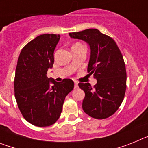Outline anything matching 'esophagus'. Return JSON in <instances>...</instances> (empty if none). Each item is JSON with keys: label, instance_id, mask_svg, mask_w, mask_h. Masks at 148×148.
<instances>
[{"label": "esophagus", "instance_id": "obj_1", "mask_svg": "<svg viewBox=\"0 0 148 148\" xmlns=\"http://www.w3.org/2000/svg\"><path fill=\"white\" fill-rule=\"evenodd\" d=\"M74 84H75V88H77V87H78V82H75V83H74Z\"/></svg>", "mask_w": 148, "mask_h": 148}]
</instances>
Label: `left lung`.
Listing matches in <instances>:
<instances>
[{
	"mask_svg": "<svg viewBox=\"0 0 148 148\" xmlns=\"http://www.w3.org/2000/svg\"><path fill=\"white\" fill-rule=\"evenodd\" d=\"M72 38L81 39L90 47L87 72L97 84L79 83L85 92L82 103L84 113L97 119H104L119 108L126 91L127 73L123 56L112 38L96 29L69 33Z\"/></svg>",
	"mask_w": 148,
	"mask_h": 148,
	"instance_id": "obj_1",
	"label": "left lung"
}]
</instances>
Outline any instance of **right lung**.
I'll use <instances>...</instances> for the list:
<instances>
[{
    "label": "right lung",
    "mask_w": 148,
    "mask_h": 148,
    "mask_svg": "<svg viewBox=\"0 0 148 148\" xmlns=\"http://www.w3.org/2000/svg\"><path fill=\"white\" fill-rule=\"evenodd\" d=\"M59 39L56 34L38 35L23 47L18 57L14 81L15 99L23 118L35 126L56 123L65 97L74 87L70 78L57 82L47 75L54 64V50Z\"/></svg>",
    "instance_id": "add662e5"
}]
</instances>
